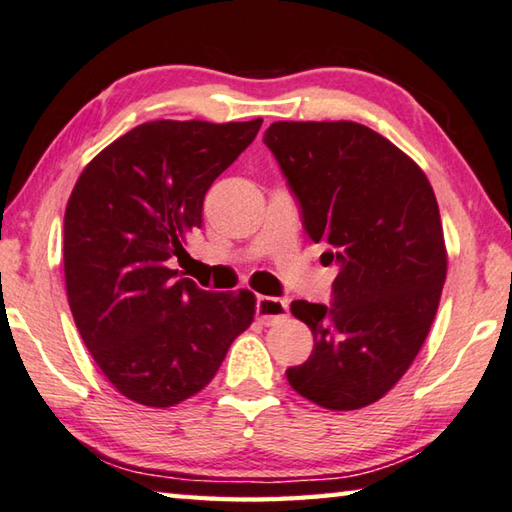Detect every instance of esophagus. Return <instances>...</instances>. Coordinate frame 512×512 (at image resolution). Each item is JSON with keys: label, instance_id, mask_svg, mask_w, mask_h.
<instances>
[{"label": "esophagus", "instance_id": "esophagus-1", "mask_svg": "<svg viewBox=\"0 0 512 512\" xmlns=\"http://www.w3.org/2000/svg\"><path fill=\"white\" fill-rule=\"evenodd\" d=\"M287 314H289V302L284 298H271V296L257 298V318L262 325H273L280 318H287Z\"/></svg>", "mask_w": 512, "mask_h": 512}]
</instances>
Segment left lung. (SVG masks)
Wrapping results in <instances>:
<instances>
[{
  "instance_id": "obj_1",
  "label": "left lung",
  "mask_w": 512,
  "mask_h": 512,
  "mask_svg": "<svg viewBox=\"0 0 512 512\" xmlns=\"http://www.w3.org/2000/svg\"><path fill=\"white\" fill-rule=\"evenodd\" d=\"M302 228L336 264L332 302L293 300L314 350L287 370L318 406L352 411L402 379L436 318L447 275L443 223L427 176L354 121H275L264 133Z\"/></svg>"
}]
</instances>
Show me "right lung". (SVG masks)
Returning <instances> with one entry per match:
<instances>
[{"instance_id": "1", "label": "right lung", "mask_w": 512, "mask_h": 512, "mask_svg": "<svg viewBox=\"0 0 512 512\" xmlns=\"http://www.w3.org/2000/svg\"><path fill=\"white\" fill-rule=\"evenodd\" d=\"M262 119H160L106 146L65 210V284L85 348L117 391L173 406L210 384L250 327L255 296L214 293L180 277L187 232L207 189L255 140Z\"/></svg>"}]
</instances>
